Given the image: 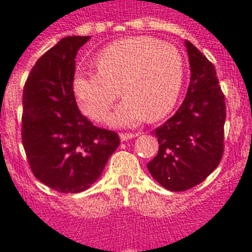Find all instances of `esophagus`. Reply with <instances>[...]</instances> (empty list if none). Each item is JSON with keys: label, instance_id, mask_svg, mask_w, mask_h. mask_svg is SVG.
<instances>
[{"label": "esophagus", "instance_id": "1", "mask_svg": "<svg viewBox=\"0 0 252 252\" xmlns=\"http://www.w3.org/2000/svg\"><path fill=\"white\" fill-rule=\"evenodd\" d=\"M136 136H138V133H126V132H123V133H120V140L122 141H126V140L134 138Z\"/></svg>", "mask_w": 252, "mask_h": 252}]
</instances>
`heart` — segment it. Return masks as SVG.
Here are the masks:
<instances>
[{"mask_svg":"<svg viewBox=\"0 0 252 252\" xmlns=\"http://www.w3.org/2000/svg\"><path fill=\"white\" fill-rule=\"evenodd\" d=\"M96 72H77L73 93L81 111L102 120L122 94L126 100L111 116L130 126L159 120L172 110L183 84V60L172 44L149 36L126 37L107 45L95 57Z\"/></svg>","mask_w":252,"mask_h":252,"instance_id":"1","label":"heart"}]
</instances>
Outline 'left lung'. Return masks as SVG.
Wrapping results in <instances>:
<instances>
[{"mask_svg":"<svg viewBox=\"0 0 252 252\" xmlns=\"http://www.w3.org/2000/svg\"><path fill=\"white\" fill-rule=\"evenodd\" d=\"M191 82L182 106L158 126V154L148 163L154 179L166 189L187 191L215 170L223 154L225 95L215 65L186 40Z\"/></svg>","mask_w":252,"mask_h":252,"instance_id":"1","label":"left lung"}]
</instances>
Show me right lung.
I'll use <instances>...</instances> for the list:
<instances>
[{"label": "right lung", "instance_id": "obj_1", "mask_svg": "<svg viewBox=\"0 0 252 252\" xmlns=\"http://www.w3.org/2000/svg\"><path fill=\"white\" fill-rule=\"evenodd\" d=\"M90 36H68L31 69L23 89L22 144L41 183L77 193L98 180L120 144L114 130L95 126L81 114L73 93L78 49Z\"/></svg>", "mask_w": 252, "mask_h": 252}]
</instances>
